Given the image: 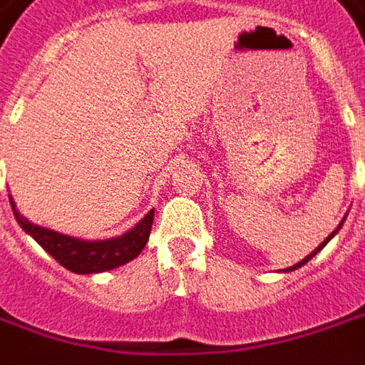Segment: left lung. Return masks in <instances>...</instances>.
Wrapping results in <instances>:
<instances>
[{"instance_id":"obj_1","label":"left lung","mask_w":365,"mask_h":365,"mask_svg":"<svg viewBox=\"0 0 365 365\" xmlns=\"http://www.w3.org/2000/svg\"><path fill=\"white\" fill-rule=\"evenodd\" d=\"M344 222H346V217H344V220H341V222H339V225H338V227H336V230H334V232H331V234H329L328 237H326V240H324V242H322V244H319L318 247H316V250H314V252H312V254H309V255H306V257H304V259H302V262H297L296 266L287 267L286 272H294V269H297V267H302V266H304V264H307V262H309V259H312V257H314V255L318 254V252H322V247H324V245L328 244V242H329V240H331V237H334V235L338 234V232H339V227H341V225H344Z\"/></svg>"}]
</instances>
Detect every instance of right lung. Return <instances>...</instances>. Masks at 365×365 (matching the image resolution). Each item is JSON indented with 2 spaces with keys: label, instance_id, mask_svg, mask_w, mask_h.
I'll return each instance as SVG.
<instances>
[{
  "label": "right lung",
  "instance_id": "right-lung-1",
  "mask_svg": "<svg viewBox=\"0 0 365 365\" xmlns=\"http://www.w3.org/2000/svg\"><path fill=\"white\" fill-rule=\"evenodd\" d=\"M9 203H11L14 215H16L17 224L21 225V230L31 235L47 254L53 259H58L61 266L73 274L110 272L113 267H120L131 262L133 257L141 254V250L148 244L151 224H153V210H150L141 222H138L123 235L111 237V240L88 242V240H78V237L58 234L53 230L31 224L29 220H26L17 212L16 202L11 200V195H9Z\"/></svg>",
  "mask_w": 365,
  "mask_h": 365
}]
</instances>
